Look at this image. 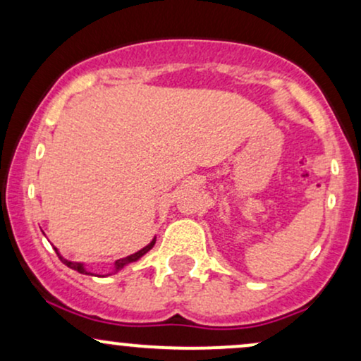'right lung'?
I'll use <instances>...</instances> for the list:
<instances>
[{
  "instance_id": "obj_1",
  "label": "right lung",
  "mask_w": 361,
  "mask_h": 361,
  "mask_svg": "<svg viewBox=\"0 0 361 361\" xmlns=\"http://www.w3.org/2000/svg\"><path fill=\"white\" fill-rule=\"evenodd\" d=\"M154 244H156V235H154V238H152V241L149 243L147 246H144V247H142V250H139L137 252H134V255H128V256H126V258H120V259L115 261V263H114V270H111L110 273H106V275H97V273L90 271L88 268H86V264H85V263H80V261H69V259H66L64 256H62L61 252H59V250H57V247H54V250H56L57 256H59V259L62 261V263H64L66 267H69V268H71V270H76V271H80V273H82V275H93V276H110V275H115V273H117V271H122L123 268L128 267V264H130V263H134V261H137V259L142 258V256L146 255L147 251H151V250H152V246H154Z\"/></svg>"
}]
</instances>
